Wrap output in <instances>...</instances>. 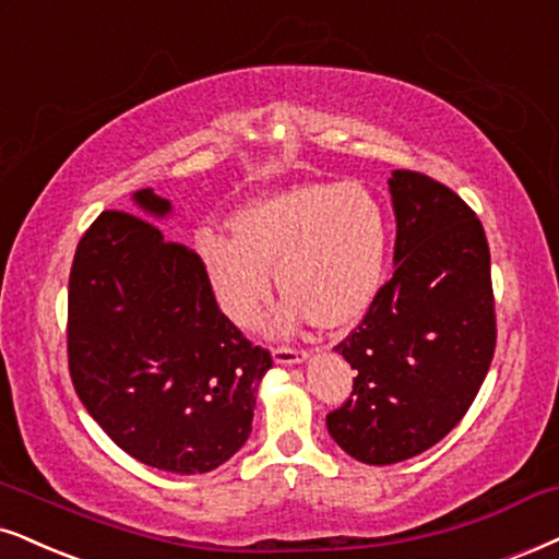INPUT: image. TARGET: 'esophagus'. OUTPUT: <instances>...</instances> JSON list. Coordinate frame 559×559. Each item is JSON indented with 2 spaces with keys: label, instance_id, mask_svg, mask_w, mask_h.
<instances>
[{
  "label": "esophagus",
  "instance_id": "34e87169",
  "mask_svg": "<svg viewBox=\"0 0 559 559\" xmlns=\"http://www.w3.org/2000/svg\"><path fill=\"white\" fill-rule=\"evenodd\" d=\"M307 358H309L307 350H296V348H275L273 350L275 366H296V364L307 361Z\"/></svg>",
  "mask_w": 559,
  "mask_h": 559
}]
</instances>
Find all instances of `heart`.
Masks as SVG:
<instances>
[{
    "instance_id": "obj_1",
    "label": "heart",
    "mask_w": 559,
    "mask_h": 559,
    "mask_svg": "<svg viewBox=\"0 0 559 559\" xmlns=\"http://www.w3.org/2000/svg\"><path fill=\"white\" fill-rule=\"evenodd\" d=\"M235 237L203 229L195 252L211 294L229 322L252 328L275 284L286 294L273 332L304 320L348 328L381 286L386 222L361 182H296L273 190L231 222Z\"/></svg>"
}]
</instances>
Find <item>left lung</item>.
I'll return each mask as SVG.
<instances>
[{"mask_svg":"<svg viewBox=\"0 0 559 559\" xmlns=\"http://www.w3.org/2000/svg\"><path fill=\"white\" fill-rule=\"evenodd\" d=\"M394 273L337 345L353 394L328 415L345 454L373 467L433 447L475 402L496 350L485 229L441 182L394 169Z\"/></svg>","mask_w":559,"mask_h":559,"instance_id":"8db88e82","label":"left lung"}]
</instances>
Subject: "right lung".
Masks as SVG:
<instances>
[{
  "mask_svg": "<svg viewBox=\"0 0 559 559\" xmlns=\"http://www.w3.org/2000/svg\"><path fill=\"white\" fill-rule=\"evenodd\" d=\"M131 201L139 216L103 211L76 245L69 371L82 405L126 454L203 475L250 438L271 353L218 312L195 252L145 222L173 216V203L152 188Z\"/></svg>",
  "mask_w": 559,
  "mask_h": 559,
  "instance_id": "1",
  "label": "right lung"
}]
</instances>
